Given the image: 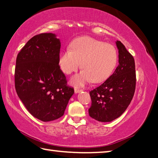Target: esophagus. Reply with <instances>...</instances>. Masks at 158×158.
<instances>
[{
	"label": "esophagus",
	"mask_w": 158,
	"mask_h": 158,
	"mask_svg": "<svg viewBox=\"0 0 158 158\" xmlns=\"http://www.w3.org/2000/svg\"><path fill=\"white\" fill-rule=\"evenodd\" d=\"M81 90H82L81 89L79 88H77V87L74 88V92H75V93H79V92H81Z\"/></svg>",
	"instance_id": "1"
}]
</instances>
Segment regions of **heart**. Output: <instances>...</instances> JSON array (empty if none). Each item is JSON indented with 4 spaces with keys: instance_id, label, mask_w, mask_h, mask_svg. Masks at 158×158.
Returning a JSON list of instances; mask_svg holds the SVG:
<instances>
[{
    "instance_id": "1",
    "label": "heart",
    "mask_w": 158,
    "mask_h": 158,
    "mask_svg": "<svg viewBox=\"0 0 158 158\" xmlns=\"http://www.w3.org/2000/svg\"><path fill=\"white\" fill-rule=\"evenodd\" d=\"M117 58V51L113 45L84 36L75 39L70 48L60 52L59 64L61 70L69 74L78 69L81 61V68L84 70L73 79L74 84H83L91 80L100 83L113 73Z\"/></svg>"
}]
</instances>
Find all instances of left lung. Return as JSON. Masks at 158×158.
Here are the masks:
<instances>
[{
    "label": "left lung",
    "mask_w": 158,
    "mask_h": 158,
    "mask_svg": "<svg viewBox=\"0 0 158 158\" xmlns=\"http://www.w3.org/2000/svg\"><path fill=\"white\" fill-rule=\"evenodd\" d=\"M119 50V65L114 73L99 86L90 91L92 104L88 113L99 122H108L121 116L133 99L136 85L135 60L121 41L116 42Z\"/></svg>",
    "instance_id": "8db88e82"
}]
</instances>
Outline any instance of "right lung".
<instances>
[{"label":"right lung","mask_w":158,"mask_h":158,"mask_svg":"<svg viewBox=\"0 0 158 158\" xmlns=\"http://www.w3.org/2000/svg\"><path fill=\"white\" fill-rule=\"evenodd\" d=\"M61 43L52 33L37 34L16 57V93L29 113L43 122L64 115L74 88L59 65Z\"/></svg>","instance_id":"obj_1"}]
</instances>
